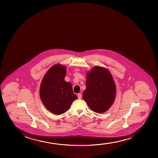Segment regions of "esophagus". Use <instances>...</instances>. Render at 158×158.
Instances as JSON below:
<instances>
[{"instance_id": "obj_1", "label": "esophagus", "mask_w": 158, "mask_h": 158, "mask_svg": "<svg viewBox=\"0 0 158 158\" xmlns=\"http://www.w3.org/2000/svg\"><path fill=\"white\" fill-rule=\"evenodd\" d=\"M77 97H78V98L79 99H81V98H82V94L81 93H78V94H77Z\"/></svg>"}]
</instances>
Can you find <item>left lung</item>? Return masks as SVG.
<instances>
[{"label": "left lung", "mask_w": 158, "mask_h": 158, "mask_svg": "<svg viewBox=\"0 0 158 158\" xmlns=\"http://www.w3.org/2000/svg\"><path fill=\"white\" fill-rule=\"evenodd\" d=\"M86 75L83 98L92 111L104 112L112 105L116 94L112 76L107 69L100 66L94 67Z\"/></svg>", "instance_id": "1"}]
</instances>
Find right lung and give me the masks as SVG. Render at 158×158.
<instances>
[{"label":"right lung","instance_id":"right-lung-1","mask_svg":"<svg viewBox=\"0 0 158 158\" xmlns=\"http://www.w3.org/2000/svg\"><path fill=\"white\" fill-rule=\"evenodd\" d=\"M66 71L64 66H53L44 76L40 84V99L46 107L55 114L66 112L77 98L71 83L64 80Z\"/></svg>","mask_w":158,"mask_h":158}]
</instances>
